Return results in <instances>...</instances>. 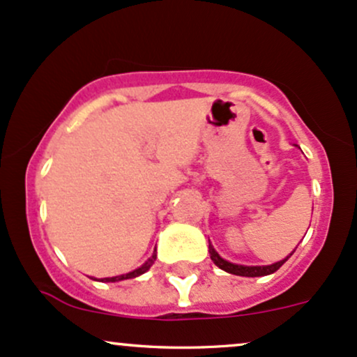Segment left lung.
Masks as SVG:
<instances>
[{"label":"left lung","mask_w":357,"mask_h":357,"mask_svg":"<svg viewBox=\"0 0 357 357\" xmlns=\"http://www.w3.org/2000/svg\"><path fill=\"white\" fill-rule=\"evenodd\" d=\"M208 252H210L211 260L215 261L216 267L225 270V272L233 273V275H240V277H264V275H270V273L277 272V270L280 268L290 257H292V253L296 252V250H294L289 257L284 258V260L275 261V264H272V265H261V267H247V265H236V264H231V261H227L225 258H221L218 255V252L213 248L211 243L208 245Z\"/></svg>","instance_id":"obj_1"}]
</instances>
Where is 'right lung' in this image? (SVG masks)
<instances>
[{
    "mask_svg": "<svg viewBox=\"0 0 357 357\" xmlns=\"http://www.w3.org/2000/svg\"><path fill=\"white\" fill-rule=\"evenodd\" d=\"M154 260H155V250H154L153 257H151L149 260H147L146 264L142 265V267H139V268H136V270H132V272H129V273H124V275H117V277L102 278V282H119V280H127V278H134V277H139V275H142V273L147 272V270L151 268V265L154 264Z\"/></svg>",
    "mask_w": 357,
    "mask_h": 357,
    "instance_id": "1",
    "label": "right lung"
}]
</instances>
